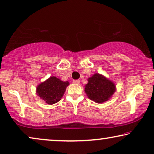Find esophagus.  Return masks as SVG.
Wrapping results in <instances>:
<instances>
[{"label":"esophagus","mask_w":154,"mask_h":154,"mask_svg":"<svg viewBox=\"0 0 154 154\" xmlns=\"http://www.w3.org/2000/svg\"><path fill=\"white\" fill-rule=\"evenodd\" d=\"M73 83H75V84H79L80 83V81H79V80H73Z\"/></svg>","instance_id":"1"}]
</instances>
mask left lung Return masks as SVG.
<instances>
[{
	"label": "left lung",
	"instance_id": "8db88e82",
	"mask_svg": "<svg viewBox=\"0 0 154 154\" xmlns=\"http://www.w3.org/2000/svg\"><path fill=\"white\" fill-rule=\"evenodd\" d=\"M85 85V92L90 100L97 103L109 100L116 90L114 83L102 75L95 73L89 78Z\"/></svg>",
	"mask_w": 154,
	"mask_h": 154
}]
</instances>
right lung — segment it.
Masks as SVG:
<instances>
[{
  "label": "right lung",
  "mask_w": 154,
  "mask_h": 154,
  "mask_svg": "<svg viewBox=\"0 0 154 154\" xmlns=\"http://www.w3.org/2000/svg\"><path fill=\"white\" fill-rule=\"evenodd\" d=\"M69 85L68 81L64 82L55 76H52L38 85L36 92L47 104H53L61 100Z\"/></svg>",
  "instance_id": "add662e5"
}]
</instances>
